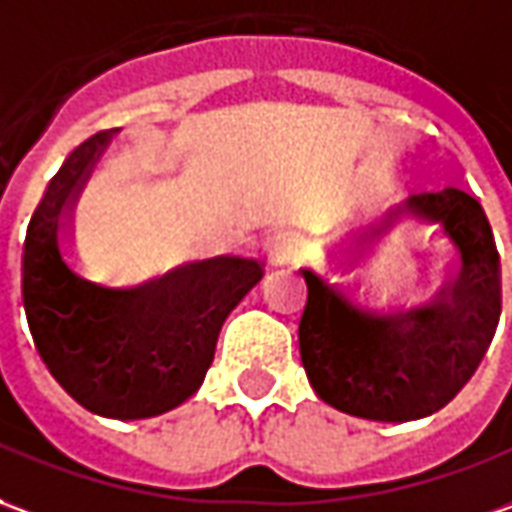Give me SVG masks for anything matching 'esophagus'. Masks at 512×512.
I'll return each mask as SVG.
<instances>
[{"mask_svg": "<svg viewBox=\"0 0 512 512\" xmlns=\"http://www.w3.org/2000/svg\"><path fill=\"white\" fill-rule=\"evenodd\" d=\"M299 252V238L291 230H277L266 238V255L271 263H285Z\"/></svg>", "mask_w": 512, "mask_h": 512, "instance_id": "esophagus-1", "label": "esophagus"}]
</instances>
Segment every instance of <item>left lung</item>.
Masks as SVG:
<instances>
[{"mask_svg": "<svg viewBox=\"0 0 512 512\" xmlns=\"http://www.w3.org/2000/svg\"><path fill=\"white\" fill-rule=\"evenodd\" d=\"M396 219L430 227L452 263L441 296L413 310H371L341 282L305 268L299 352L313 391L349 416L413 421L463 391L502 313L499 255L482 207L463 191L413 194Z\"/></svg>", "mask_w": 512, "mask_h": 512, "instance_id": "left-lung-1", "label": "left lung"}]
</instances>
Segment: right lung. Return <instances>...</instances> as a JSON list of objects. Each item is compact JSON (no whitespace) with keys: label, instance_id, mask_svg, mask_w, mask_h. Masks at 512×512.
Here are the masks:
<instances>
[{"label":"right lung","instance_id":"add662e5","mask_svg":"<svg viewBox=\"0 0 512 512\" xmlns=\"http://www.w3.org/2000/svg\"><path fill=\"white\" fill-rule=\"evenodd\" d=\"M116 130L82 141L46 185L24 241V310L46 368L96 416L152 418L191 399L221 324L263 277V263L213 257L141 288H105L66 257V221Z\"/></svg>","mask_w":512,"mask_h":512}]
</instances>
